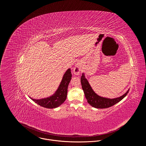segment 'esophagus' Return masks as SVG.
I'll return each mask as SVG.
<instances>
[{
  "instance_id": "obj_1",
  "label": "esophagus",
  "mask_w": 146,
  "mask_h": 146,
  "mask_svg": "<svg viewBox=\"0 0 146 146\" xmlns=\"http://www.w3.org/2000/svg\"><path fill=\"white\" fill-rule=\"evenodd\" d=\"M81 64L80 62H78L76 64L75 66L73 68V73L76 75H78L81 70Z\"/></svg>"
}]
</instances>
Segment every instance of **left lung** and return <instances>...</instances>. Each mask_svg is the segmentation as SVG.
<instances>
[{
	"mask_svg": "<svg viewBox=\"0 0 146 146\" xmlns=\"http://www.w3.org/2000/svg\"><path fill=\"white\" fill-rule=\"evenodd\" d=\"M81 83L86 98L87 100V102L91 106L97 109H105L114 105L115 104L120 102L123 98L125 97L129 92L128 90L126 93H125L120 97L114 99H109L103 98L97 95L90 85L84 73L82 74L81 77Z\"/></svg>",
	"mask_w": 146,
	"mask_h": 146,
	"instance_id": "8db88e82",
	"label": "left lung"
}]
</instances>
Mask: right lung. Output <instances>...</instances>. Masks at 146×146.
<instances>
[{
	"mask_svg": "<svg viewBox=\"0 0 146 146\" xmlns=\"http://www.w3.org/2000/svg\"><path fill=\"white\" fill-rule=\"evenodd\" d=\"M71 78V69H68L64 74L57 90L52 95L40 99H35L31 97L29 98L37 105L43 108L48 109L58 108L60 106L66 99L68 87Z\"/></svg>",
	"mask_w": 146,
	"mask_h": 146,
	"instance_id": "add662e5",
	"label": "right lung"
}]
</instances>
